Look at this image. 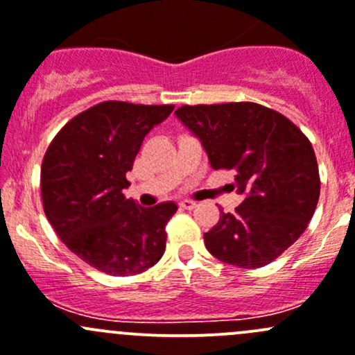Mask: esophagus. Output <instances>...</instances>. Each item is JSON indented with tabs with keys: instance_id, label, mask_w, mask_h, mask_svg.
Segmentation results:
<instances>
[{
	"instance_id": "obj_1",
	"label": "esophagus",
	"mask_w": 355,
	"mask_h": 355,
	"mask_svg": "<svg viewBox=\"0 0 355 355\" xmlns=\"http://www.w3.org/2000/svg\"><path fill=\"white\" fill-rule=\"evenodd\" d=\"M179 207L184 210H193L196 207V202H193V200H181V202H179Z\"/></svg>"
}]
</instances>
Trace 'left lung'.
<instances>
[{"mask_svg": "<svg viewBox=\"0 0 355 355\" xmlns=\"http://www.w3.org/2000/svg\"><path fill=\"white\" fill-rule=\"evenodd\" d=\"M182 124L202 141L214 171H236L245 200L203 234L214 257L262 268L300 238L318 207L321 179L307 136L290 119L252 101L182 105Z\"/></svg>", "mask_w": 355, "mask_h": 355, "instance_id": "8db88e82", "label": "left lung"}]
</instances>
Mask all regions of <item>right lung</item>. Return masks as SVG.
<instances>
[{"label": "right lung", "instance_id": "right-lung-1", "mask_svg": "<svg viewBox=\"0 0 355 355\" xmlns=\"http://www.w3.org/2000/svg\"><path fill=\"white\" fill-rule=\"evenodd\" d=\"M174 105L101 101L57 132L41 166L46 219L72 254L112 276L146 271L166 252V226L178 205H138L125 198L145 136Z\"/></svg>", "mask_w": 355, "mask_h": 355}]
</instances>
